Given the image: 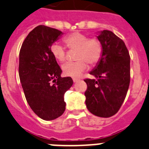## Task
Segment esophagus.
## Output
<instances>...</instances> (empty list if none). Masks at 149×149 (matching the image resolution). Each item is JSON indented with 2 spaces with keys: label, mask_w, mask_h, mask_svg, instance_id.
Segmentation results:
<instances>
[{
  "label": "esophagus",
  "mask_w": 149,
  "mask_h": 149,
  "mask_svg": "<svg viewBox=\"0 0 149 149\" xmlns=\"http://www.w3.org/2000/svg\"><path fill=\"white\" fill-rule=\"evenodd\" d=\"M80 80V78H76V77H73V81L75 83L77 81H78Z\"/></svg>",
  "instance_id": "obj_1"
}]
</instances>
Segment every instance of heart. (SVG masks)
<instances>
[{
	"label": "heart",
	"mask_w": 149,
	"mask_h": 149,
	"mask_svg": "<svg viewBox=\"0 0 149 149\" xmlns=\"http://www.w3.org/2000/svg\"><path fill=\"white\" fill-rule=\"evenodd\" d=\"M66 47L70 50H76L75 62H68L62 66V72L68 77H79L87 68V63L96 65L101 59L102 45L98 38H90L83 33L75 31L63 38ZM50 53L59 62L65 60V50L60 44L54 43L50 47Z\"/></svg>",
	"instance_id": "heart-1"
}]
</instances>
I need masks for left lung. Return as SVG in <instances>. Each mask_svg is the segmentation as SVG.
<instances>
[{
  "label": "left lung",
  "instance_id": "8db88e82",
  "mask_svg": "<svg viewBox=\"0 0 149 149\" xmlns=\"http://www.w3.org/2000/svg\"><path fill=\"white\" fill-rule=\"evenodd\" d=\"M97 38L102 55L90 72L96 79H85L86 105L93 114L109 118L120 109L130 81V56L124 42L112 31L103 30Z\"/></svg>",
  "mask_w": 149,
  "mask_h": 149
}]
</instances>
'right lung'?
<instances>
[{
  "instance_id": "add662e5",
  "label": "right lung",
  "mask_w": 149,
  "mask_h": 149,
  "mask_svg": "<svg viewBox=\"0 0 149 149\" xmlns=\"http://www.w3.org/2000/svg\"><path fill=\"white\" fill-rule=\"evenodd\" d=\"M62 35L56 29L38 25L25 38L19 52V74L25 99L45 120L64 113V94L73 84L72 77H61L62 70L50 53L51 45Z\"/></svg>"
}]
</instances>
